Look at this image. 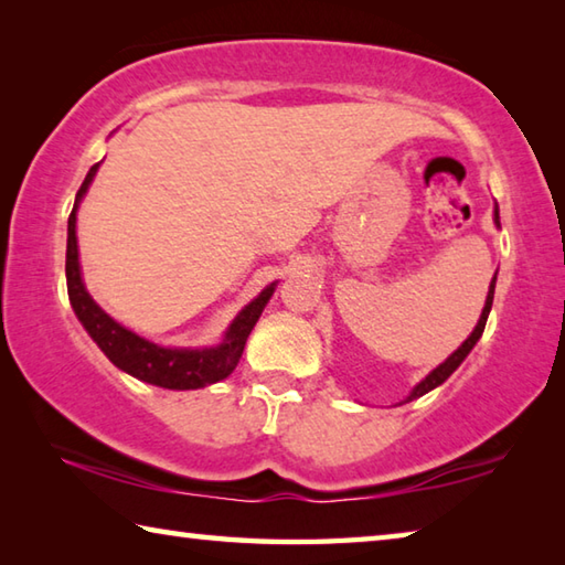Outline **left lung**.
Returning <instances> with one entry per match:
<instances>
[{
	"mask_svg": "<svg viewBox=\"0 0 565 565\" xmlns=\"http://www.w3.org/2000/svg\"><path fill=\"white\" fill-rule=\"evenodd\" d=\"M493 222H495V226H501L499 224V206H495V212H493ZM493 291H495V276H493V281H491V286H489V296H486V306H483V311H481V319H478V323H476V329L471 331V337H468L461 347H458L451 356H448L441 366H436L431 374H428L424 381H420V384H416L414 386V391H411V394L406 396V401L404 404H408V401H414V398H418V396H424V394H428V391L431 388H436V386H441L444 381L454 374V371L461 366L463 363V359L468 356V353H471V349L476 347V341L481 339V333H483V329H486V319H489V313H491V306H493Z\"/></svg>",
	"mask_w": 565,
	"mask_h": 565,
	"instance_id": "8db88e82",
	"label": "left lung"
}]
</instances>
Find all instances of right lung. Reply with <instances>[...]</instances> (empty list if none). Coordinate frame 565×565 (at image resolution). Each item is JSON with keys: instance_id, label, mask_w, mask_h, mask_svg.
<instances>
[{"instance_id": "right-lung-1", "label": "right lung", "mask_w": 565, "mask_h": 565, "mask_svg": "<svg viewBox=\"0 0 565 565\" xmlns=\"http://www.w3.org/2000/svg\"><path fill=\"white\" fill-rule=\"evenodd\" d=\"M99 164L89 169L87 179L82 181L79 191H76V202L70 214V226H66V291H70L72 309L82 327L87 329L89 337L97 341V347L104 351L114 366L127 371L129 376L147 381L161 388H204L209 384L226 379L236 369L238 359H242L248 333H252L254 323L259 321L264 306L269 303L271 294L276 289V281L266 286V289L256 296L252 303H246L238 317L226 329L224 341L218 347L209 349H167L159 347L154 341L141 339L139 333L124 329L121 323L114 321L102 306L92 299L87 286L82 281L79 269V248H76V209L87 194L94 174H97Z\"/></svg>"}]
</instances>
